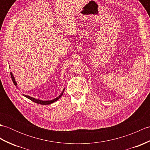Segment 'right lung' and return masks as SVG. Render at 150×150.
Returning a JSON list of instances; mask_svg holds the SVG:
<instances>
[{
	"instance_id": "obj_1",
	"label": "right lung",
	"mask_w": 150,
	"mask_h": 150,
	"mask_svg": "<svg viewBox=\"0 0 150 150\" xmlns=\"http://www.w3.org/2000/svg\"><path fill=\"white\" fill-rule=\"evenodd\" d=\"M10 75H11V77L12 81H13V83H14L15 86H17V88L18 89V86H17V82H16L15 79V77H14V76H13V73H12L11 72L10 73ZM64 90H65V88L63 89L62 91L61 92V93H60V94L59 95V97H56L55 98H54V99L50 100H42L38 99V98H35L32 97H30V96H29V95H24V94H22V95H23V96H24L25 97L29 98V99H30L31 100H32L33 102H34V103H35L39 104H42V105H48V104H52V103H55V101H57V100H59V98H60V97H61L62 95V94H63V93H64Z\"/></svg>"
}]
</instances>
